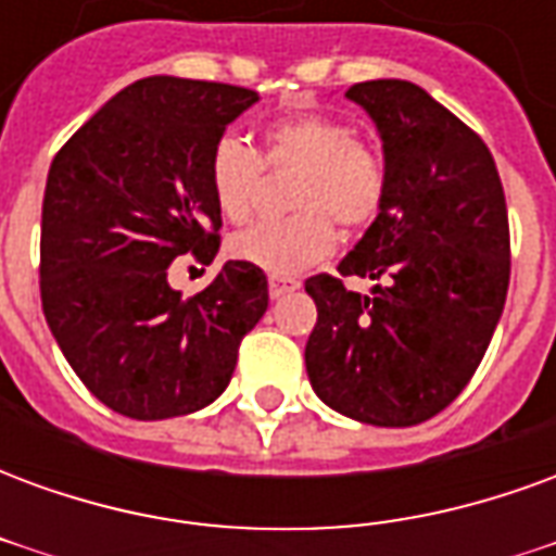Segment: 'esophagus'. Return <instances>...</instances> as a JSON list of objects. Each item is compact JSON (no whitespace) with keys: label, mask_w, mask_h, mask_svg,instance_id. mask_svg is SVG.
Masks as SVG:
<instances>
[{"label":"esophagus","mask_w":556,"mask_h":556,"mask_svg":"<svg viewBox=\"0 0 556 556\" xmlns=\"http://www.w3.org/2000/svg\"><path fill=\"white\" fill-rule=\"evenodd\" d=\"M301 289V282L298 279H286V277H270L267 279V291H270V298L279 301V298H286L291 291Z\"/></svg>","instance_id":"1"}]
</instances>
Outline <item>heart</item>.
I'll return each mask as SVG.
<instances>
[{"label":"heart","mask_w":556,"mask_h":556,"mask_svg":"<svg viewBox=\"0 0 556 556\" xmlns=\"http://www.w3.org/2000/svg\"><path fill=\"white\" fill-rule=\"evenodd\" d=\"M265 163L298 166L291 184V217L258 219L231 238L238 262L274 277H294L321 265L337 250L339 223L361 231L372 223L387 199L384 160L357 142V130L330 115H289L265 130ZM262 184V157L235 134L211 146L207 187L219 214L243 223L253 214Z\"/></svg>","instance_id":"b5f03b06"}]
</instances>
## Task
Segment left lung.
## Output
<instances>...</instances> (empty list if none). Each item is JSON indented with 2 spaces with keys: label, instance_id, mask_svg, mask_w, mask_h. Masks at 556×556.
Returning <instances> with one entry per match:
<instances>
[{
  "label": "left lung",
  "instance_id": "1",
  "mask_svg": "<svg viewBox=\"0 0 556 556\" xmlns=\"http://www.w3.org/2000/svg\"><path fill=\"white\" fill-rule=\"evenodd\" d=\"M381 137L387 199L342 262L357 294L306 279L318 306L306 375L327 408L402 429L441 414L477 372L509 289V219L485 142L408 79L345 91Z\"/></svg>",
  "mask_w": 556,
  "mask_h": 556
}]
</instances>
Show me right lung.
I'll return each mask as SVG.
<instances>
[{"label":"right lung","instance_id":"add662e5","mask_svg":"<svg viewBox=\"0 0 556 556\" xmlns=\"http://www.w3.org/2000/svg\"><path fill=\"white\" fill-rule=\"evenodd\" d=\"M258 101L241 86L146 77L55 154L41 211L43 318L79 381L130 419L184 417L229 387L267 309L265 270L226 262L184 301L169 265L214 262L207 154Z\"/></svg>","mask_w":556,"mask_h":556}]
</instances>
